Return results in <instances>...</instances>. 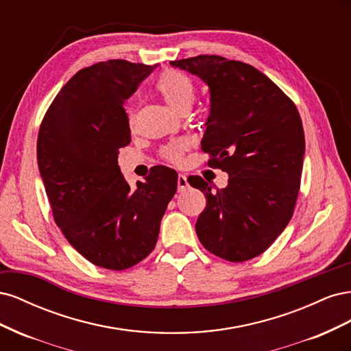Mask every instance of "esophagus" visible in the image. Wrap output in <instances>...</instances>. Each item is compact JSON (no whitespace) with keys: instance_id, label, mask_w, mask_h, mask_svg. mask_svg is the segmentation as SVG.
<instances>
[{"instance_id":"obj_1","label":"esophagus","mask_w":351,"mask_h":351,"mask_svg":"<svg viewBox=\"0 0 351 351\" xmlns=\"http://www.w3.org/2000/svg\"><path fill=\"white\" fill-rule=\"evenodd\" d=\"M177 186H178V192H186V190L189 189L187 177L184 174H178V177H177Z\"/></svg>"}]
</instances>
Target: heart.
<instances>
[{"label":"heart","instance_id":"b5f03b06","mask_svg":"<svg viewBox=\"0 0 351 351\" xmlns=\"http://www.w3.org/2000/svg\"><path fill=\"white\" fill-rule=\"evenodd\" d=\"M155 89L161 95V98L177 112L184 108H190L195 98L193 82L190 80L186 73L180 70H165L155 82ZM129 123L132 125L133 117H129ZM184 143L174 142L165 146L162 149V156L167 161L178 164L182 161V155L184 152Z\"/></svg>","mask_w":351,"mask_h":351}]
</instances>
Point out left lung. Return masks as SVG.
Listing matches in <instances>:
<instances>
[{
  "instance_id": "1",
  "label": "left lung",
  "mask_w": 351,
  "mask_h": 351,
  "mask_svg": "<svg viewBox=\"0 0 351 351\" xmlns=\"http://www.w3.org/2000/svg\"><path fill=\"white\" fill-rule=\"evenodd\" d=\"M171 66L208 84L210 112L202 151L209 167L228 174L224 189L199 176L189 178L206 197L197 237L221 259L256 258L293 217L304 156L300 114L277 84L246 62L197 56Z\"/></svg>"
}]
</instances>
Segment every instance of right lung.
Returning <instances> with one entry per match:
<instances>
[{"mask_svg": "<svg viewBox=\"0 0 351 351\" xmlns=\"http://www.w3.org/2000/svg\"><path fill=\"white\" fill-rule=\"evenodd\" d=\"M155 67L110 60L82 69L40 123L38 167L56 224L105 269L132 268L154 250L177 190V173L162 165L132 190L117 161L132 141L123 104Z\"/></svg>", "mask_w": 351, "mask_h": 351, "instance_id": "right-lung-1", "label": "right lung"}]
</instances>
